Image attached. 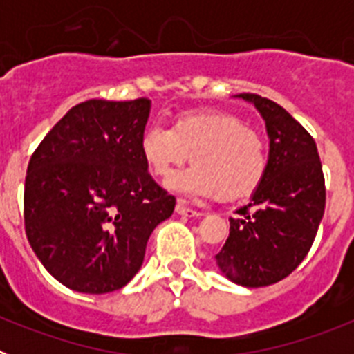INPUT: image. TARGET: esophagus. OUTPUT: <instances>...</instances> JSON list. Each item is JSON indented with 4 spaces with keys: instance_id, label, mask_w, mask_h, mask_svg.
I'll return each instance as SVG.
<instances>
[{
    "instance_id": "esophagus-1",
    "label": "esophagus",
    "mask_w": 354,
    "mask_h": 354,
    "mask_svg": "<svg viewBox=\"0 0 354 354\" xmlns=\"http://www.w3.org/2000/svg\"><path fill=\"white\" fill-rule=\"evenodd\" d=\"M175 212H177V214H180V216H186V218H195V216L202 214L200 211H195V209L187 207V205L184 204V202H180V200L177 202V205H175Z\"/></svg>"
}]
</instances>
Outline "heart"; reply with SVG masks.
<instances>
[{"label": "heart", "instance_id": "1", "mask_svg": "<svg viewBox=\"0 0 354 354\" xmlns=\"http://www.w3.org/2000/svg\"><path fill=\"white\" fill-rule=\"evenodd\" d=\"M140 154L156 177H170L189 158L193 167L170 180L171 189L225 200L252 193L268 168L261 134L221 111H186L170 129L150 124L140 136Z\"/></svg>", "mask_w": 354, "mask_h": 354}]
</instances>
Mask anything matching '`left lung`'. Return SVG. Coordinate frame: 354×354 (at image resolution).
I'll return each mask as SVG.
<instances>
[{"mask_svg": "<svg viewBox=\"0 0 354 354\" xmlns=\"http://www.w3.org/2000/svg\"><path fill=\"white\" fill-rule=\"evenodd\" d=\"M270 138L268 168L250 202L230 218V234L216 253L221 273L243 287H266L289 277L310 250L324 214L326 189L314 138L282 106L255 95Z\"/></svg>", "mask_w": 354, "mask_h": 354, "instance_id": "left-lung-1", "label": "left lung"}]
</instances>
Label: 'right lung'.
Returning a JSON list of instances; mask_svg holds the SVG:
<instances>
[{
    "label": "right lung",
    "mask_w": 354,
    "mask_h": 354,
    "mask_svg": "<svg viewBox=\"0 0 354 354\" xmlns=\"http://www.w3.org/2000/svg\"><path fill=\"white\" fill-rule=\"evenodd\" d=\"M149 99L81 102L40 142L24 183L31 248L60 283L84 294L122 289L175 198L140 154Z\"/></svg>",
    "instance_id": "add662e5"
}]
</instances>
